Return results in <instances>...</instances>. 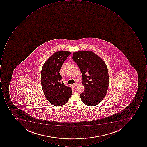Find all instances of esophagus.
Instances as JSON below:
<instances>
[{
	"label": "esophagus",
	"mask_w": 147,
	"mask_h": 147,
	"mask_svg": "<svg viewBox=\"0 0 147 147\" xmlns=\"http://www.w3.org/2000/svg\"><path fill=\"white\" fill-rule=\"evenodd\" d=\"M72 87H73V88H76V87H77V84H72Z\"/></svg>",
	"instance_id": "esophagus-1"
}]
</instances>
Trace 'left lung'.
<instances>
[{
  "instance_id": "8db88e82",
  "label": "left lung",
  "mask_w": 147,
  "mask_h": 147,
  "mask_svg": "<svg viewBox=\"0 0 147 147\" xmlns=\"http://www.w3.org/2000/svg\"><path fill=\"white\" fill-rule=\"evenodd\" d=\"M72 58L81 72L84 91L81 99L86 106H94L105 97L109 86V75L106 63L92 51L73 53Z\"/></svg>"
}]
</instances>
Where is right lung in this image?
Segmentation results:
<instances>
[{"label": "right lung", "mask_w": 147, "mask_h": 147, "mask_svg": "<svg viewBox=\"0 0 147 147\" xmlns=\"http://www.w3.org/2000/svg\"><path fill=\"white\" fill-rule=\"evenodd\" d=\"M71 54L67 51L56 52L45 63L41 70V83L45 96L53 105L62 106L72 94L71 87L61 82L60 70L64 61Z\"/></svg>", "instance_id": "add662e5"}]
</instances>
